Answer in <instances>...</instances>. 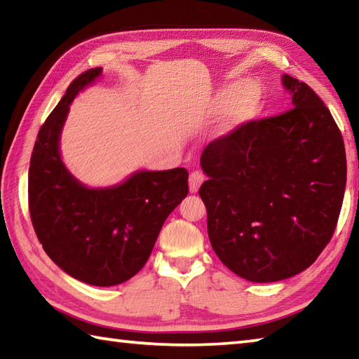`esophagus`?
Returning <instances> with one entry per match:
<instances>
[{"instance_id":"1","label":"esophagus","mask_w":359,"mask_h":359,"mask_svg":"<svg viewBox=\"0 0 359 359\" xmlns=\"http://www.w3.org/2000/svg\"><path fill=\"white\" fill-rule=\"evenodd\" d=\"M203 174L201 171H193L191 174H189V179H188V184H189V191L191 193H196L199 189V187L202 185L203 182Z\"/></svg>"}]
</instances>
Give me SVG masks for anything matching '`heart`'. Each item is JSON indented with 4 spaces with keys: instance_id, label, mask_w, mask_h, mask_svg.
<instances>
[{
    "instance_id": "1",
    "label": "heart",
    "mask_w": 359,
    "mask_h": 359,
    "mask_svg": "<svg viewBox=\"0 0 359 359\" xmlns=\"http://www.w3.org/2000/svg\"><path fill=\"white\" fill-rule=\"evenodd\" d=\"M259 100V90L252 82H244L241 86H230L217 93L215 100V109L224 110L231 104V119L235 123L249 118L257 109Z\"/></svg>"
}]
</instances>
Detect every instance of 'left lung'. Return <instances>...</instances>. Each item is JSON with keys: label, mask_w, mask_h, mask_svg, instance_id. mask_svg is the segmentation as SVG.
Instances as JSON below:
<instances>
[{"label": "left lung", "mask_w": 359, "mask_h": 359, "mask_svg": "<svg viewBox=\"0 0 359 359\" xmlns=\"http://www.w3.org/2000/svg\"><path fill=\"white\" fill-rule=\"evenodd\" d=\"M291 110L252 119L201 156L199 196L215 254L249 282L290 278L332 240L347 180L346 147L324 101L283 74Z\"/></svg>", "instance_id": "8db88e82"}]
</instances>
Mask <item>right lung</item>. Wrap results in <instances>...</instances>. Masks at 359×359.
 Returning a JSON list of instances; mask_svg holds the SVG:
<instances>
[{
	"label": "right lung",
	"instance_id": "1",
	"mask_svg": "<svg viewBox=\"0 0 359 359\" xmlns=\"http://www.w3.org/2000/svg\"><path fill=\"white\" fill-rule=\"evenodd\" d=\"M102 68L83 72L35 140L27 198L35 233L53 262L83 283L128 282L146 264L161 226L188 194V171H138L110 188H87L63 165L59 140L69 104Z\"/></svg>",
	"mask_w": 359,
	"mask_h": 359
}]
</instances>
